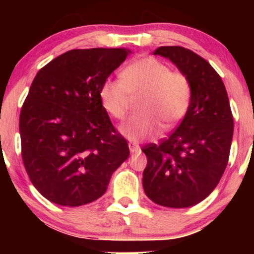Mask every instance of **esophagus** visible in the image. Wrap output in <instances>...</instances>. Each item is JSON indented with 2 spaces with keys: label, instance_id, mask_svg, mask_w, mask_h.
Listing matches in <instances>:
<instances>
[{
  "label": "esophagus",
  "instance_id": "1",
  "mask_svg": "<svg viewBox=\"0 0 254 254\" xmlns=\"http://www.w3.org/2000/svg\"><path fill=\"white\" fill-rule=\"evenodd\" d=\"M129 149L131 153H138V151H141V148H139V145H137L135 143H129Z\"/></svg>",
  "mask_w": 254,
  "mask_h": 254
}]
</instances>
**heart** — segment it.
<instances>
[{
  "instance_id": "heart-1",
  "label": "heart",
  "mask_w": 254,
  "mask_h": 254,
  "mask_svg": "<svg viewBox=\"0 0 254 254\" xmlns=\"http://www.w3.org/2000/svg\"><path fill=\"white\" fill-rule=\"evenodd\" d=\"M122 80L107 78L100 88L104 109L116 119H123L132 99L142 98V113L132 116L119 130L131 141H144L185 117L191 100V82L182 71H172L154 57L136 60L122 71Z\"/></svg>"
}]
</instances>
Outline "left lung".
<instances>
[{
	"label": "left lung",
	"mask_w": 254,
	"mask_h": 254,
	"mask_svg": "<svg viewBox=\"0 0 254 254\" xmlns=\"http://www.w3.org/2000/svg\"><path fill=\"white\" fill-rule=\"evenodd\" d=\"M168 58L191 82L185 117L167 138L142 148L145 194L159 205L189 208L205 199L222 178L232 145L234 122L226 87L204 58L182 46L154 51Z\"/></svg>",
	"instance_id": "8db88e82"
}]
</instances>
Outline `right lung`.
I'll return each mask as SVG.
<instances>
[{
	"label": "right lung",
	"instance_id": "add662e5",
	"mask_svg": "<svg viewBox=\"0 0 254 254\" xmlns=\"http://www.w3.org/2000/svg\"><path fill=\"white\" fill-rule=\"evenodd\" d=\"M127 49H76L34 77L20 112L21 155L34 188L52 203L80 206L106 192L130 150L100 99Z\"/></svg>",
	"mask_w": 254,
	"mask_h": 254
}]
</instances>
